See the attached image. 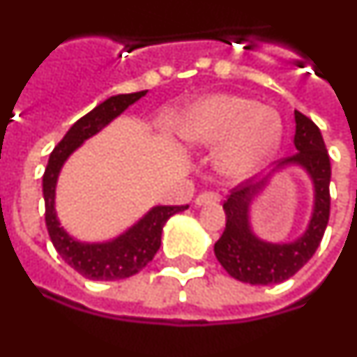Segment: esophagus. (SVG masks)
I'll list each match as a JSON object with an SVG mask.
<instances>
[{"label":"esophagus","mask_w":357,"mask_h":357,"mask_svg":"<svg viewBox=\"0 0 357 357\" xmlns=\"http://www.w3.org/2000/svg\"><path fill=\"white\" fill-rule=\"evenodd\" d=\"M220 201V194L218 192H213V190H206L202 194H199L195 197V204L202 206V204H213V202Z\"/></svg>","instance_id":"1"}]
</instances>
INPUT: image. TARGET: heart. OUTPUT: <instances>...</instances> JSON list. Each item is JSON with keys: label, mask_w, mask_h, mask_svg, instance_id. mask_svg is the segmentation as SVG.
<instances>
[{"label": "heart", "mask_w": 357, "mask_h": 357, "mask_svg": "<svg viewBox=\"0 0 357 357\" xmlns=\"http://www.w3.org/2000/svg\"><path fill=\"white\" fill-rule=\"evenodd\" d=\"M190 146L213 148L216 169L229 179H245L273 158L284 135L278 111L246 96L215 95L190 105L176 123Z\"/></svg>", "instance_id": "b5f03b06"}]
</instances>
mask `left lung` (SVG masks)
Listing matches in <instances>:
<instances>
[{"instance_id": "1", "label": "left lung", "mask_w": 357, "mask_h": 357, "mask_svg": "<svg viewBox=\"0 0 357 357\" xmlns=\"http://www.w3.org/2000/svg\"><path fill=\"white\" fill-rule=\"evenodd\" d=\"M296 133L294 146L298 153L278 162L275 171L287 163H298L310 174L315 188V206L308 229L301 238L284 245H273L262 241L252 232L248 222L250 202L266 185L262 181L246 179L231 190V195L224 202L227 224L222 238L215 243V255L225 271L239 282L252 285L280 284L291 278L312 259L319 248L329 220V181L331 163L324 139L310 118L294 111Z\"/></svg>"}]
</instances>
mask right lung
I'll return each mask as SVG.
<instances>
[{
    "label": "right lung",
    "instance_id": "right-lung-1",
    "mask_svg": "<svg viewBox=\"0 0 357 357\" xmlns=\"http://www.w3.org/2000/svg\"><path fill=\"white\" fill-rule=\"evenodd\" d=\"M148 91L116 95L98 103L93 111L73 123L65 137L52 149L47 167L43 172V201H45V225L56 252L63 261L89 280H123L137 275L153 261L162 243V229L172 215L185 211L186 206H156L125 234L107 243H79L70 238L59 225L54 209V192L58 174L65 160L86 139L121 114L128 105L137 102Z\"/></svg>",
    "mask_w": 357,
    "mask_h": 357
}]
</instances>
